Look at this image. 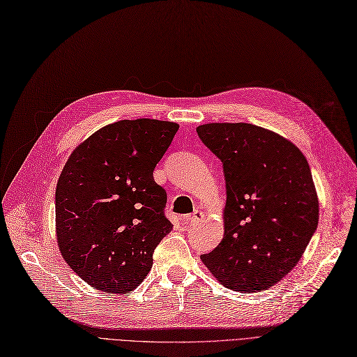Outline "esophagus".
Listing matches in <instances>:
<instances>
[{"label": "esophagus", "mask_w": 357, "mask_h": 357, "mask_svg": "<svg viewBox=\"0 0 357 357\" xmlns=\"http://www.w3.org/2000/svg\"><path fill=\"white\" fill-rule=\"evenodd\" d=\"M205 218V214L199 210H196L190 217H189V223L193 226V225H198L199 221H202Z\"/></svg>", "instance_id": "obj_1"}]
</instances>
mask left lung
Listing matches in <instances>:
<instances>
[{
	"label": "left lung",
	"instance_id": "left-lung-1",
	"mask_svg": "<svg viewBox=\"0 0 357 357\" xmlns=\"http://www.w3.org/2000/svg\"><path fill=\"white\" fill-rule=\"evenodd\" d=\"M196 132L223 162L225 236L201 255L229 289L260 292L297 266L319 221V199L305 156L267 128L211 122Z\"/></svg>",
	"mask_w": 357,
	"mask_h": 357
}]
</instances>
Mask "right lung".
I'll list each match as a JSON object with an SVG mask.
<instances>
[{"mask_svg":"<svg viewBox=\"0 0 357 357\" xmlns=\"http://www.w3.org/2000/svg\"><path fill=\"white\" fill-rule=\"evenodd\" d=\"M178 124L122 119L84 140L56 186V238L61 257L82 280L126 294L151 272L153 251L173 229L165 190L153 169Z\"/></svg>","mask_w":357,"mask_h":357,"instance_id":"obj_1","label":"right lung"}]
</instances>
